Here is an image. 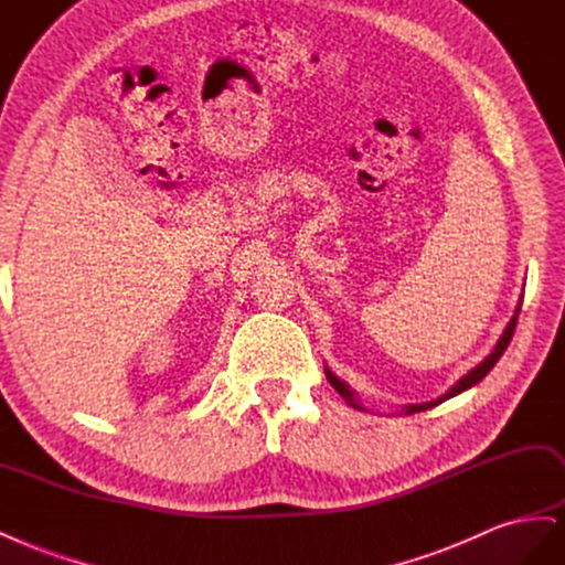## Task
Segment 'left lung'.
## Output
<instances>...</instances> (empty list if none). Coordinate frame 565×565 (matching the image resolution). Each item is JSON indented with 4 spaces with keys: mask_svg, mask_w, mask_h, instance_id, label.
<instances>
[{
    "mask_svg": "<svg viewBox=\"0 0 565 565\" xmlns=\"http://www.w3.org/2000/svg\"><path fill=\"white\" fill-rule=\"evenodd\" d=\"M519 312H521V307L516 309V315H514V319L512 321H509V326H507V331L502 333V338H500V342L495 344V350L493 352H490V356H486V361H481L479 363V366L475 369V371H469L460 382H458V385H455L446 396H441V398H436V402H429V404H415V406H408L406 411L408 413H420V411H427V408H434V406H439L441 402H446V398H450V396H455V394H460V392H465V390H469L471 385H477V382H481L488 373H490V369H493L495 366V363H498V359L504 354V350H507V344H509V340H512V335H514V329H516V321H519ZM326 377H329L331 380V385L344 396V398H348V402L352 404V406H356L354 402H352V392H350V387L348 385H344V382L342 380H338L329 369H326Z\"/></svg>",
    "mask_w": 565,
    "mask_h": 565,
    "instance_id": "left-lung-1",
    "label": "left lung"
}]
</instances>
